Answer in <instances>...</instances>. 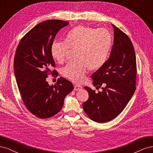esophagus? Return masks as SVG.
I'll use <instances>...</instances> for the list:
<instances>
[{
  "mask_svg": "<svg viewBox=\"0 0 153 153\" xmlns=\"http://www.w3.org/2000/svg\"><path fill=\"white\" fill-rule=\"evenodd\" d=\"M82 89V87L79 85H74V90L75 91H80Z\"/></svg>",
  "mask_w": 153,
  "mask_h": 153,
  "instance_id": "1",
  "label": "esophagus"
}]
</instances>
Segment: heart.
<instances>
[{
  "label": "heart",
  "instance_id": "b5f03b06",
  "mask_svg": "<svg viewBox=\"0 0 153 153\" xmlns=\"http://www.w3.org/2000/svg\"><path fill=\"white\" fill-rule=\"evenodd\" d=\"M112 45V36L108 30L80 25L69 31L65 41H53L51 53L61 63L65 61L69 48L76 50L77 61L63 68L62 74L68 79L80 84L85 80L87 68L94 71L104 65Z\"/></svg>",
  "mask_w": 153,
  "mask_h": 153
}]
</instances>
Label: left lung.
Instances as JSON below:
<instances>
[{"mask_svg":"<svg viewBox=\"0 0 153 153\" xmlns=\"http://www.w3.org/2000/svg\"><path fill=\"white\" fill-rule=\"evenodd\" d=\"M114 28V45L104 65L92 74L93 85L102 91L84 89L89 99L83 103L85 114L97 123L108 122L121 113L136 90L137 63L135 50L129 37L118 27Z\"/></svg>","mask_w":153,"mask_h":153,"instance_id":"8db88e82","label":"left lung"}]
</instances>
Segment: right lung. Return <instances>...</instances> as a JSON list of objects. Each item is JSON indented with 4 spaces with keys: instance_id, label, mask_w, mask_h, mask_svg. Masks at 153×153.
Wrapping results in <instances>:
<instances>
[{
    "instance_id": "obj_1",
    "label": "right lung",
    "mask_w": 153,
    "mask_h": 153,
    "mask_svg": "<svg viewBox=\"0 0 153 153\" xmlns=\"http://www.w3.org/2000/svg\"><path fill=\"white\" fill-rule=\"evenodd\" d=\"M69 22L50 20L40 23L21 39L14 58V71L18 89L26 108L40 119H47L62 108L66 95L73 89L69 80L60 77L54 85L48 75L57 76L51 45L55 36Z\"/></svg>"
}]
</instances>
